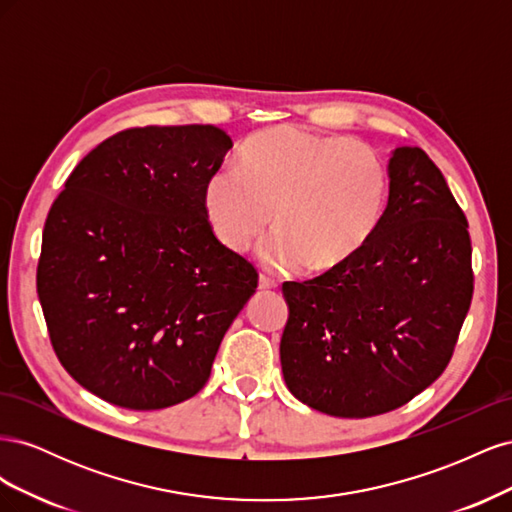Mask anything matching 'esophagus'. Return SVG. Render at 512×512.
Masks as SVG:
<instances>
[{"label": "esophagus", "mask_w": 512, "mask_h": 512, "mask_svg": "<svg viewBox=\"0 0 512 512\" xmlns=\"http://www.w3.org/2000/svg\"><path fill=\"white\" fill-rule=\"evenodd\" d=\"M258 288H260V290H273V288H277V282L273 280L271 275L260 273V277H258Z\"/></svg>", "instance_id": "1"}]
</instances>
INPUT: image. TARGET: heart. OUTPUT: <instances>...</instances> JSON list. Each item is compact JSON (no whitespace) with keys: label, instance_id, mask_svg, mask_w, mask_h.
<instances>
[{"label":"heart","instance_id":"heart-1","mask_svg":"<svg viewBox=\"0 0 512 512\" xmlns=\"http://www.w3.org/2000/svg\"><path fill=\"white\" fill-rule=\"evenodd\" d=\"M389 170L374 149L344 136L267 128L239 151V168L209 177L205 211L230 252L250 250L271 224L265 258L275 269L327 273L346 265L378 230Z\"/></svg>","mask_w":512,"mask_h":512}]
</instances>
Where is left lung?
<instances>
[{"instance_id":"8db88e82","label":"left lung","mask_w":512,"mask_h":512,"mask_svg":"<svg viewBox=\"0 0 512 512\" xmlns=\"http://www.w3.org/2000/svg\"><path fill=\"white\" fill-rule=\"evenodd\" d=\"M389 205L346 265L284 282L280 359L290 393L331 416L408 404L451 361L474 292L468 220L421 147L389 160Z\"/></svg>"}]
</instances>
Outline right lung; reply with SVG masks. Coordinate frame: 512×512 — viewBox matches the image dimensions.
Wrapping results in <instances>:
<instances>
[{"instance_id": "obj_1", "label": "right lung", "mask_w": 512, "mask_h": 512, "mask_svg": "<svg viewBox=\"0 0 512 512\" xmlns=\"http://www.w3.org/2000/svg\"><path fill=\"white\" fill-rule=\"evenodd\" d=\"M232 147L215 126H147L76 164L46 215L36 286L59 363L130 410L194 397L258 286L213 235L209 177Z\"/></svg>"}]
</instances>
